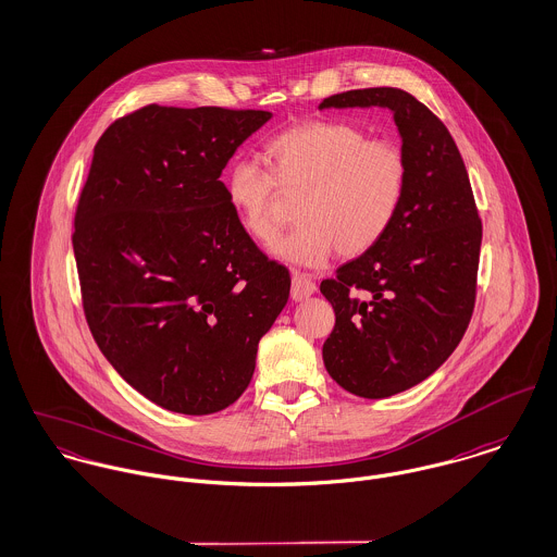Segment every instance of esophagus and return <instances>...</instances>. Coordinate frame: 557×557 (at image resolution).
I'll return each instance as SVG.
<instances>
[{"instance_id": "1", "label": "esophagus", "mask_w": 557, "mask_h": 557, "mask_svg": "<svg viewBox=\"0 0 557 557\" xmlns=\"http://www.w3.org/2000/svg\"><path fill=\"white\" fill-rule=\"evenodd\" d=\"M314 292H317V285L312 283L310 276L298 274V272L294 274V278H292V298L296 302H302L306 298H310Z\"/></svg>"}]
</instances>
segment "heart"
<instances>
[{
	"mask_svg": "<svg viewBox=\"0 0 557 557\" xmlns=\"http://www.w3.org/2000/svg\"><path fill=\"white\" fill-rule=\"evenodd\" d=\"M263 159L236 161L225 178L227 200L259 245L283 230L276 187L300 196V225L272 247L285 263L319 268L332 255L370 251L394 225L408 185L405 152L389 140H368L351 123L308 121L268 140Z\"/></svg>",
	"mask_w": 557,
	"mask_h": 557,
	"instance_id": "1",
	"label": "heart"
}]
</instances>
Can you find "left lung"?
<instances>
[{"instance_id":"obj_1","label":"left lung","mask_w":557,"mask_h":557,"mask_svg":"<svg viewBox=\"0 0 557 557\" xmlns=\"http://www.w3.org/2000/svg\"><path fill=\"white\" fill-rule=\"evenodd\" d=\"M370 106L394 112L408 185L389 232L321 283L336 312L323 363L343 389L381 400L425 381L456 351L474 308L483 227L463 159L428 106L394 87L319 103Z\"/></svg>"}]
</instances>
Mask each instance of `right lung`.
<instances>
[{
	"mask_svg": "<svg viewBox=\"0 0 557 557\" xmlns=\"http://www.w3.org/2000/svg\"><path fill=\"white\" fill-rule=\"evenodd\" d=\"M265 110L145 106L101 134L74 216L89 330L145 398L183 414L234 405L289 300L219 181Z\"/></svg>",
	"mask_w": 557,
	"mask_h": 557,
	"instance_id": "right-lung-1",
	"label": "right lung"
}]
</instances>
